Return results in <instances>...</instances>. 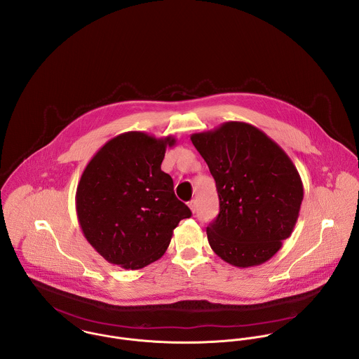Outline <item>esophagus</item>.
Listing matches in <instances>:
<instances>
[{
    "label": "esophagus",
    "instance_id": "34e87169",
    "mask_svg": "<svg viewBox=\"0 0 359 359\" xmlns=\"http://www.w3.org/2000/svg\"><path fill=\"white\" fill-rule=\"evenodd\" d=\"M188 205H189V208H191V211H192V212H195V211H196V201H191V202L188 203Z\"/></svg>",
    "mask_w": 359,
    "mask_h": 359
}]
</instances>
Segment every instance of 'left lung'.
<instances>
[{
  "label": "left lung",
  "instance_id": "1",
  "mask_svg": "<svg viewBox=\"0 0 359 359\" xmlns=\"http://www.w3.org/2000/svg\"><path fill=\"white\" fill-rule=\"evenodd\" d=\"M205 158L219 199L207 226L212 252L249 268L275 256L297 222L304 188L285 151L265 133L242 121L191 135Z\"/></svg>",
  "mask_w": 359,
  "mask_h": 359
}]
</instances>
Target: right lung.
I'll use <instances>...</instances> for the list:
<instances>
[{
    "instance_id": "1",
    "label": "right lung",
    "mask_w": 359,
    "mask_h": 359,
    "mask_svg": "<svg viewBox=\"0 0 359 359\" xmlns=\"http://www.w3.org/2000/svg\"><path fill=\"white\" fill-rule=\"evenodd\" d=\"M168 135L128 131L107 141L84 168L76 210L88 243L110 264L141 269L163 256L181 219L192 215L161 171Z\"/></svg>"
}]
</instances>
